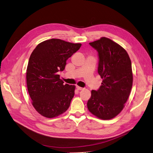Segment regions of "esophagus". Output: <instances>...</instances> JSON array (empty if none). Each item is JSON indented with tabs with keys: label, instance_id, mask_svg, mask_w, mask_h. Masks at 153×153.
<instances>
[{
	"label": "esophagus",
	"instance_id": "obj_1",
	"mask_svg": "<svg viewBox=\"0 0 153 153\" xmlns=\"http://www.w3.org/2000/svg\"><path fill=\"white\" fill-rule=\"evenodd\" d=\"M76 89H77L78 90H83V89H84V88L81 87H80V86H78V85H76Z\"/></svg>",
	"mask_w": 153,
	"mask_h": 153
}]
</instances>
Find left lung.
Here are the masks:
<instances>
[{
  "label": "left lung",
  "mask_w": 153,
  "mask_h": 153,
  "mask_svg": "<svg viewBox=\"0 0 153 153\" xmlns=\"http://www.w3.org/2000/svg\"><path fill=\"white\" fill-rule=\"evenodd\" d=\"M89 45L98 52V71L103 81L98 91H91L87 108L98 118L109 120L121 112L129 96L131 62L125 49L109 38L102 37Z\"/></svg>",
  "instance_id": "1"
}]
</instances>
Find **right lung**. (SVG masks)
<instances>
[{
  "instance_id": "obj_1",
  "label": "right lung",
  "mask_w": 153,
  "mask_h": 153,
  "mask_svg": "<svg viewBox=\"0 0 153 153\" xmlns=\"http://www.w3.org/2000/svg\"><path fill=\"white\" fill-rule=\"evenodd\" d=\"M81 45L51 39L38 44L32 52L27 68V86L32 105L43 116L56 117L70 105L75 85L64 84L57 73L64 70L68 59Z\"/></svg>"
}]
</instances>
